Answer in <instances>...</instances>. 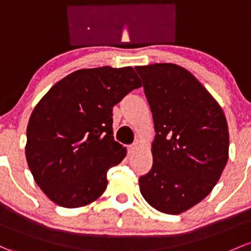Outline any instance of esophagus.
<instances>
[{
	"label": "esophagus",
	"instance_id": "34e87169",
	"mask_svg": "<svg viewBox=\"0 0 251 251\" xmlns=\"http://www.w3.org/2000/svg\"><path fill=\"white\" fill-rule=\"evenodd\" d=\"M139 149V146L138 143H133V144H130V146L127 147V150H128V154H133V152H136L137 150Z\"/></svg>",
	"mask_w": 251,
	"mask_h": 251
}]
</instances>
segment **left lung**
I'll use <instances>...</instances> for the list:
<instances>
[{"label":"left lung","mask_w":251,"mask_h":251,"mask_svg":"<svg viewBox=\"0 0 251 251\" xmlns=\"http://www.w3.org/2000/svg\"><path fill=\"white\" fill-rule=\"evenodd\" d=\"M154 120L152 167L139 178L144 200L176 215L210 194L228 159L227 121L220 104L185 68L136 66Z\"/></svg>","instance_id":"1"}]
</instances>
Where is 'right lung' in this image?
<instances>
[{"label":"right lung","instance_id":"obj_1","mask_svg":"<svg viewBox=\"0 0 251 251\" xmlns=\"http://www.w3.org/2000/svg\"><path fill=\"white\" fill-rule=\"evenodd\" d=\"M142 86L132 67L84 68L57 81L28 120L26 160L37 185L65 208L96 201L107 171L126 156L113 137V107Z\"/></svg>","mask_w":251,"mask_h":251}]
</instances>
